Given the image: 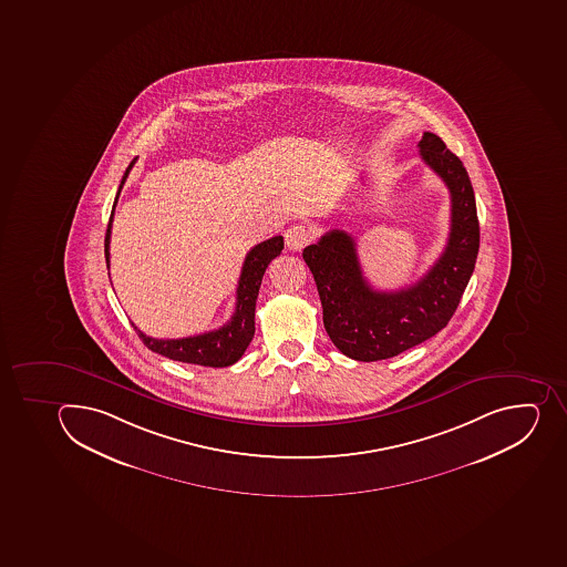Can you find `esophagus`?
Masks as SVG:
<instances>
[{
  "instance_id": "obj_1",
  "label": "esophagus",
  "mask_w": 567,
  "mask_h": 567,
  "mask_svg": "<svg viewBox=\"0 0 567 567\" xmlns=\"http://www.w3.org/2000/svg\"><path fill=\"white\" fill-rule=\"evenodd\" d=\"M310 231L306 226L296 224L286 231V246L289 251H301L309 244Z\"/></svg>"
}]
</instances>
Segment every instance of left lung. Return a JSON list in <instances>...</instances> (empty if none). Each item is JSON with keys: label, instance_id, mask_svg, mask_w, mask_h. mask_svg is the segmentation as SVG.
I'll use <instances>...</instances> for the list:
<instances>
[{"label": "left lung", "instance_id": "1", "mask_svg": "<svg viewBox=\"0 0 567 567\" xmlns=\"http://www.w3.org/2000/svg\"><path fill=\"white\" fill-rule=\"evenodd\" d=\"M419 155L443 178L452 200L449 244L414 286L375 291L361 271L354 238L332 229L303 249L315 276L327 334L355 361L389 360L449 326L475 269L478 218L468 172L435 133L424 132Z\"/></svg>", "mask_w": 567, "mask_h": 567}]
</instances>
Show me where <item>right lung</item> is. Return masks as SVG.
<instances>
[{"label":"right lung","instance_id":"right-lung-1","mask_svg":"<svg viewBox=\"0 0 567 567\" xmlns=\"http://www.w3.org/2000/svg\"><path fill=\"white\" fill-rule=\"evenodd\" d=\"M137 158H133L128 168L124 172L123 181L115 195L114 207L110 215L109 229L104 237V257H106V267L110 269V235H112V220H114L115 206H117L118 193L123 189L130 169L133 168ZM284 249V237H272L269 240L261 241L247 252L246 261L241 267L240 280L237 289V307L231 320L220 329L204 332V334L187 336L178 340H157L144 334L137 327L138 338L143 340L144 346L148 347L157 354L166 355L173 361H183V363L203 364V367H213L221 369L229 364L237 363L241 354L246 352L255 336V309H257L258 291H260L261 278L266 272L267 266L280 255Z\"/></svg>","mask_w":567,"mask_h":567}]
</instances>
